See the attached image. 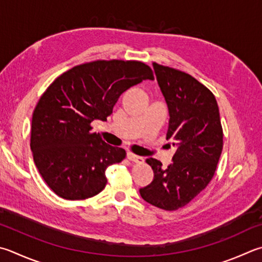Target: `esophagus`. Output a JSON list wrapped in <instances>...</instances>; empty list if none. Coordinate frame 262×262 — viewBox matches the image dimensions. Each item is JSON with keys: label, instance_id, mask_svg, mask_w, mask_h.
Wrapping results in <instances>:
<instances>
[{"label": "esophagus", "instance_id": "obj_1", "mask_svg": "<svg viewBox=\"0 0 262 262\" xmlns=\"http://www.w3.org/2000/svg\"><path fill=\"white\" fill-rule=\"evenodd\" d=\"M127 158L129 159L133 163H136V164H142L144 163V158L143 157H140V156H136L134 154H132V152H128L127 154Z\"/></svg>", "mask_w": 262, "mask_h": 262}]
</instances>
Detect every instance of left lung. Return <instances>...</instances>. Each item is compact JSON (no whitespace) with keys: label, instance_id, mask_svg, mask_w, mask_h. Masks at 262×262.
<instances>
[{"label":"left lung","instance_id":"1","mask_svg":"<svg viewBox=\"0 0 262 262\" xmlns=\"http://www.w3.org/2000/svg\"><path fill=\"white\" fill-rule=\"evenodd\" d=\"M154 69L169 111L166 139L173 141L177 151L167 168L155 158L146 159L155 177L140 193L151 205L175 211L211 182L222 152L223 132L210 89L180 70L157 63Z\"/></svg>","mask_w":262,"mask_h":262}]
</instances>
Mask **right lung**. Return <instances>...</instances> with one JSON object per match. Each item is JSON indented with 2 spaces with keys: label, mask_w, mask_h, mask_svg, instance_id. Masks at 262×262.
<instances>
[{
  "label": "right lung",
  "mask_w": 262,
  "mask_h": 262,
  "mask_svg": "<svg viewBox=\"0 0 262 262\" xmlns=\"http://www.w3.org/2000/svg\"><path fill=\"white\" fill-rule=\"evenodd\" d=\"M154 80L139 60H95L55 79L33 112L31 150L37 170L57 196L82 201L105 188V170L126 151L106 144L92 122L106 120L122 93Z\"/></svg>",
  "instance_id": "1"
}]
</instances>
